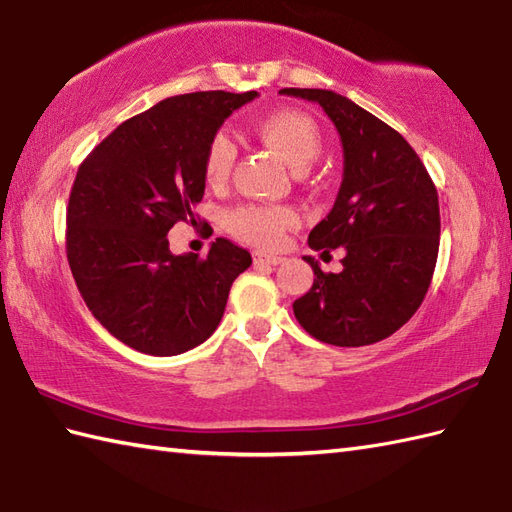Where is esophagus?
<instances>
[{"label": "esophagus", "instance_id": "esophagus-1", "mask_svg": "<svg viewBox=\"0 0 512 512\" xmlns=\"http://www.w3.org/2000/svg\"><path fill=\"white\" fill-rule=\"evenodd\" d=\"M253 257H255V264H270V266H279V264H284V257L266 255V253H262V250H257V253H253Z\"/></svg>", "mask_w": 512, "mask_h": 512}]
</instances>
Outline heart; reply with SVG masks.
<instances>
[{
    "instance_id": "1",
    "label": "heart",
    "mask_w": 512,
    "mask_h": 512,
    "mask_svg": "<svg viewBox=\"0 0 512 512\" xmlns=\"http://www.w3.org/2000/svg\"><path fill=\"white\" fill-rule=\"evenodd\" d=\"M257 136L286 162L292 171H306L321 151L319 125L308 114L290 107L270 112L255 123ZM235 162V147L224 134H217L204 154V180L211 187H224ZM297 213L288 206L242 204L226 215V228L237 239L259 248H279Z\"/></svg>"
}]
</instances>
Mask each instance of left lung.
Masks as SVG:
<instances>
[{
    "mask_svg": "<svg viewBox=\"0 0 512 512\" xmlns=\"http://www.w3.org/2000/svg\"><path fill=\"white\" fill-rule=\"evenodd\" d=\"M279 94L319 103L343 145V182L332 211L308 244L345 248L341 273H323L312 257L314 284L292 303L314 339L361 347L405 325L427 295L440 246L436 184L396 129L332 90L284 88Z\"/></svg>",
    "mask_w": 512,
    "mask_h": 512,
    "instance_id": "obj_1",
    "label": "left lung"
}]
</instances>
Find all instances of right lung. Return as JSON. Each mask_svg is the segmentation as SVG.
<instances>
[{
    "mask_svg": "<svg viewBox=\"0 0 512 512\" xmlns=\"http://www.w3.org/2000/svg\"><path fill=\"white\" fill-rule=\"evenodd\" d=\"M255 96H171L118 125L76 171L65 231L72 277L96 321L138 352L176 356L204 343L233 281L253 264L224 237L206 257L173 255L167 233L195 224L206 147Z\"/></svg>",
    "mask_w": 512,
    "mask_h": 512,
    "instance_id": "1",
    "label": "right lung"
}]
</instances>
